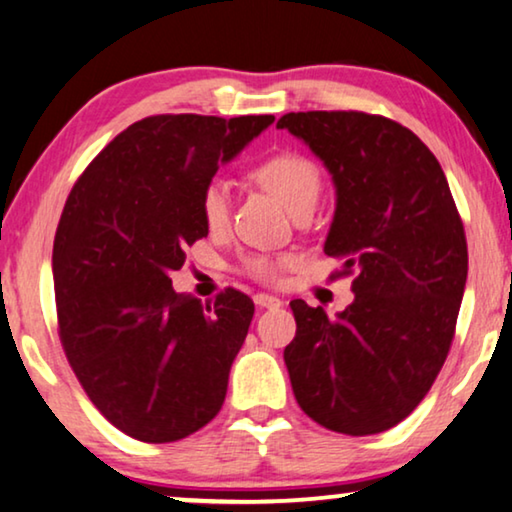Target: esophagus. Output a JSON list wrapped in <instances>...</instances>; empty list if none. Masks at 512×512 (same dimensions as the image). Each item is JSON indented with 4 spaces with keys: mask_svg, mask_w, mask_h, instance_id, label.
<instances>
[{
    "mask_svg": "<svg viewBox=\"0 0 512 512\" xmlns=\"http://www.w3.org/2000/svg\"><path fill=\"white\" fill-rule=\"evenodd\" d=\"M255 304L259 308H278L283 301L278 297H271V294H255Z\"/></svg>",
    "mask_w": 512,
    "mask_h": 512,
    "instance_id": "esophagus-1",
    "label": "esophagus"
}]
</instances>
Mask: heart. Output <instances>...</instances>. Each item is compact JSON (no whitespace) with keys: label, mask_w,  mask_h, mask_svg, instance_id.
Instances as JSON below:
<instances>
[{"label":"heart","mask_w":512,"mask_h":512,"mask_svg":"<svg viewBox=\"0 0 512 512\" xmlns=\"http://www.w3.org/2000/svg\"><path fill=\"white\" fill-rule=\"evenodd\" d=\"M255 181L276 194L297 215L315 206L322 190V171L311 157L297 150H283L266 157L253 171ZM199 215L211 232H220L229 222V185L222 178H211L199 192ZM297 262L292 255L250 253L241 259V271L262 283H280L285 269Z\"/></svg>","instance_id":"b5f03b06"}]
</instances>
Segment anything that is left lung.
Listing matches in <instances>:
<instances>
[{"label": "left lung", "mask_w": 512, "mask_h": 512, "mask_svg": "<svg viewBox=\"0 0 512 512\" xmlns=\"http://www.w3.org/2000/svg\"><path fill=\"white\" fill-rule=\"evenodd\" d=\"M325 162L336 213L325 253L355 301L329 318L292 301L285 348L294 399L325 429L369 436L417 408L443 369L469 273L464 222L434 153L385 115L285 113L278 120Z\"/></svg>", "instance_id": "obj_1"}]
</instances>
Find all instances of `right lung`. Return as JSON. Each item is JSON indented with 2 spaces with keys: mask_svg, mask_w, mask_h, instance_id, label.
I'll use <instances>...</instances> for the list:
<instances>
[{
  "mask_svg": "<svg viewBox=\"0 0 512 512\" xmlns=\"http://www.w3.org/2000/svg\"><path fill=\"white\" fill-rule=\"evenodd\" d=\"M273 115H150L71 187L53 243L57 334L99 413L143 443H174L220 413L255 304L225 287L211 304L171 273L204 239L199 192Z\"/></svg>",
  "mask_w": 512,
  "mask_h": 512,
  "instance_id": "1",
  "label": "right lung"
}]
</instances>
